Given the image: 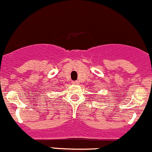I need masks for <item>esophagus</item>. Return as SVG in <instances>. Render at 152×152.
I'll return each instance as SVG.
<instances>
[{"instance_id":"34e87169","label":"esophagus","mask_w":152,"mask_h":152,"mask_svg":"<svg viewBox=\"0 0 152 152\" xmlns=\"http://www.w3.org/2000/svg\"><path fill=\"white\" fill-rule=\"evenodd\" d=\"M73 84H78V81H72Z\"/></svg>"}]
</instances>
